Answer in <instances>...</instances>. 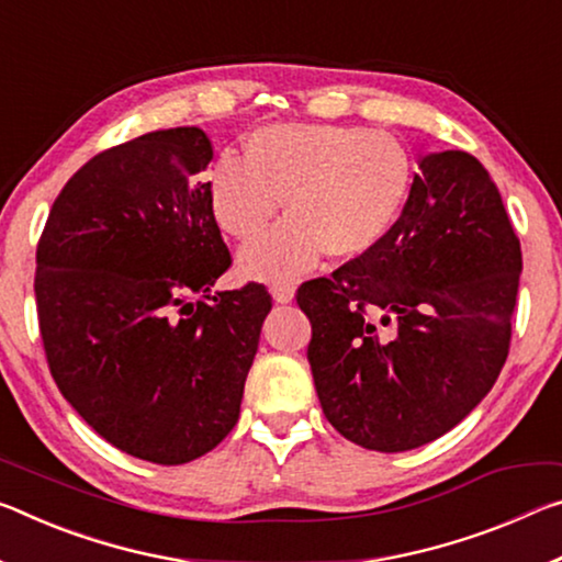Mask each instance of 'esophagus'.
Returning a JSON list of instances; mask_svg holds the SVG:
<instances>
[{
    "mask_svg": "<svg viewBox=\"0 0 562 562\" xmlns=\"http://www.w3.org/2000/svg\"><path fill=\"white\" fill-rule=\"evenodd\" d=\"M270 292H272V300L280 302V305H288V302L295 300V288H292L290 282H274Z\"/></svg>",
    "mask_w": 562,
    "mask_h": 562,
    "instance_id": "esophagus-1",
    "label": "esophagus"
}]
</instances>
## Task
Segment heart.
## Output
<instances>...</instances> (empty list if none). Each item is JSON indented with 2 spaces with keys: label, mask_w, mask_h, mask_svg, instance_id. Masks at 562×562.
Wrapping results in <instances>:
<instances>
[{
  "label": "heart",
  "mask_w": 562,
  "mask_h": 562,
  "mask_svg": "<svg viewBox=\"0 0 562 562\" xmlns=\"http://www.w3.org/2000/svg\"><path fill=\"white\" fill-rule=\"evenodd\" d=\"M413 182V159L385 130L267 124L204 177L212 217L239 243L265 233L282 198L288 220L243 249L239 270L288 280L323 252L358 257L390 235Z\"/></svg>",
  "instance_id": "obj_1"
}]
</instances>
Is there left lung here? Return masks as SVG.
I'll list each match as a JSON object with an SVG mask.
<instances>
[{
  "instance_id": "1",
  "label": "left lung",
  "mask_w": 562,
  "mask_h": 562,
  "mask_svg": "<svg viewBox=\"0 0 562 562\" xmlns=\"http://www.w3.org/2000/svg\"><path fill=\"white\" fill-rule=\"evenodd\" d=\"M417 167L390 235L297 290L323 413L378 452L432 442L490 393L510 350L522 272L487 169L460 149Z\"/></svg>"
}]
</instances>
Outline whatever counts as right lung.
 <instances>
[{
  "label": "right lung",
  "mask_w": 562,
  "mask_h": 562,
  "mask_svg": "<svg viewBox=\"0 0 562 562\" xmlns=\"http://www.w3.org/2000/svg\"><path fill=\"white\" fill-rule=\"evenodd\" d=\"M210 159L200 127L104 149L61 187L37 245L59 393L106 442L157 465L227 438L272 310L257 282L210 292L233 265L198 180Z\"/></svg>",
  "instance_id": "right-lung-1"
}]
</instances>
